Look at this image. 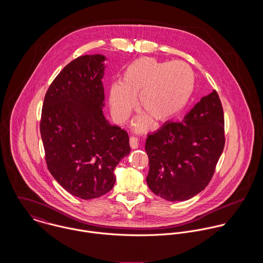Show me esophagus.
I'll return each instance as SVG.
<instances>
[{
	"mask_svg": "<svg viewBox=\"0 0 263 263\" xmlns=\"http://www.w3.org/2000/svg\"><path fill=\"white\" fill-rule=\"evenodd\" d=\"M129 145L132 149H138L139 147V140L136 137H130L129 139Z\"/></svg>",
	"mask_w": 263,
	"mask_h": 263,
	"instance_id": "esophagus-1",
	"label": "esophagus"
}]
</instances>
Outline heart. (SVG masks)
<instances>
[{"label":"heart","mask_w":263,"mask_h":263,"mask_svg":"<svg viewBox=\"0 0 263 263\" xmlns=\"http://www.w3.org/2000/svg\"><path fill=\"white\" fill-rule=\"evenodd\" d=\"M192 70L180 62L163 63L151 58H141L123 71L120 83L109 91V105L117 122L125 121L136 106L139 97L140 111L154 123H163L180 112L194 90ZM137 129L146 127L144 121Z\"/></svg>","instance_id":"1"}]
</instances>
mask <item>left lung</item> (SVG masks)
<instances>
[{"mask_svg":"<svg viewBox=\"0 0 263 263\" xmlns=\"http://www.w3.org/2000/svg\"><path fill=\"white\" fill-rule=\"evenodd\" d=\"M224 111L216 90L204 96L181 122H166L148 136L147 183L169 201L193 197L210 183L225 146Z\"/></svg>","mask_w":263,"mask_h":263,"instance_id":"1","label":"left lung"}]
</instances>
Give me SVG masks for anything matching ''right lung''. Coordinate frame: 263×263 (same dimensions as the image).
<instances>
[{
  "label": "right lung",
  "instance_id": "1",
  "mask_svg": "<svg viewBox=\"0 0 263 263\" xmlns=\"http://www.w3.org/2000/svg\"><path fill=\"white\" fill-rule=\"evenodd\" d=\"M102 54L82 55L50 84L40 135L47 168L59 184L82 199L99 197L115 183L114 169L130 152L128 135L103 114Z\"/></svg>",
  "mask_w": 263,
  "mask_h": 263
}]
</instances>
